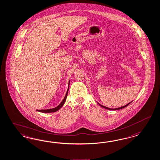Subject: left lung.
Returning <instances> with one entry per match:
<instances>
[{"label":"left lung","instance_id":"left-lung-1","mask_svg":"<svg viewBox=\"0 0 160 160\" xmlns=\"http://www.w3.org/2000/svg\"><path fill=\"white\" fill-rule=\"evenodd\" d=\"M132 102H130V103H128L127 105H124L123 106H122V107H120V108H115V109H112V108H108V107H106V106H103V105H101L100 103H98L100 106H101L102 108H105V109H106L110 110H117L121 109H123V108H126V106H128V105H129L130 103H131L132 102Z\"/></svg>","mask_w":160,"mask_h":160}]
</instances>
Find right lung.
I'll return each instance as SVG.
<instances>
[{"label":"right lung","mask_w":160,"mask_h":160,"mask_svg":"<svg viewBox=\"0 0 160 160\" xmlns=\"http://www.w3.org/2000/svg\"><path fill=\"white\" fill-rule=\"evenodd\" d=\"M69 83H70V80L69 81L68 88L67 93H66V94H65V96L64 97V99L61 102V103H60L58 106H57V107H55L54 108H52V109H48L45 110H37V111L40 112H41V113H52V112H55L59 110L62 107V106L64 105V103H65V101H66V99H67V97L69 87Z\"/></svg>","instance_id":"right-lung-1"}]
</instances>
